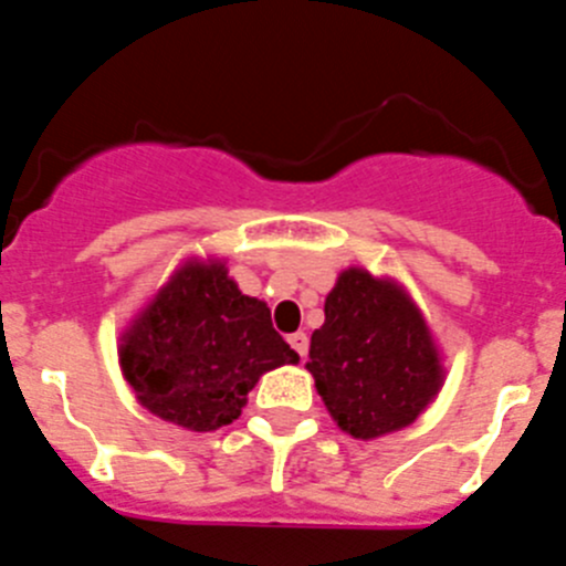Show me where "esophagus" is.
Instances as JSON below:
<instances>
[{"label": "esophagus", "mask_w": 566, "mask_h": 566, "mask_svg": "<svg viewBox=\"0 0 566 566\" xmlns=\"http://www.w3.org/2000/svg\"><path fill=\"white\" fill-rule=\"evenodd\" d=\"M289 345H292V348L300 354V357H306V354H308V337L303 332L292 334V337H289Z\"/></svg>", "instance_id": "obj_1"}]
</instances>
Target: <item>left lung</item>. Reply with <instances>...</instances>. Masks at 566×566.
Returning a JSON list of instances; mask_svg holds the SVG:
<instances>
[{"label":"left lung","mask_w":566,"mask_h":566,"mask_svg":"<svg viewBox=\"0 0 566 566\" xmlns=\"http://www.w3.org/2000/svg\"><path fill=\"white\" fill-rule=\"evenodd\" d=\"M306 368L328 413L357 439L411 424L442 385L422 314L394 283L363 269L339 274L326 297Z\"/></svg>","instance_id":"left-lung-1"}]
</instances>
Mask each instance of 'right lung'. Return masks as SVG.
I'll return each mask as SVG.
<instances>
[{
	"label": "right lung",
	"mask_w": 566,
	"mask_h": 566,
	"mask_svg": "<svg viewBox=\"0 0 566 566\" xmlns=\"http://www.w3.org/2000/svg\"><path fill=\"white\" fill-rule=\"evenodd\" d=\"M297 359L266 303L240 294L221 263L184 266L122 345V368L144 408L189 431L238 419L260 374Z\"/></svg>",
	"instance_id": "obj_1"
}]
</instances>
